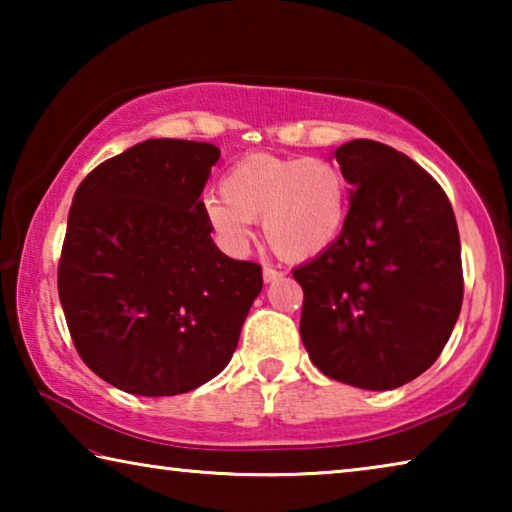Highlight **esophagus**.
Listing matches in <instances>:
<instances>
[{"instance_id":"34e87169","label":"esophagus","mask_w":512,"mask_h":512,"mask_svg":"<svg viewBox=\"0 0 512 512\" xmlns=\"http://www.w3.org/2000/svg\"><path fill=\"white\" fill-rule=\"evenodd\" d=\"M262 275H264V282H266V284H268V282H275V280H282V277H284V273L277 271V268H273V266H264Z\"/></svg>"}]
</instances>
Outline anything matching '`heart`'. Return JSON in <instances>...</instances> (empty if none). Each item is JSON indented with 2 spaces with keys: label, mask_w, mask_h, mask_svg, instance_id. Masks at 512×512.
<instances>
[{
  "label": "heart",
  "mask_w": 512,
  "mask_h": 512,
  "mask_svg": "<svg viewBox=\"0 0 512 512\" xmlns=\"http://www.w3.org/2000/svg\"><path fill=\"white\" fill-rule=\"evenodd\" d=\"M221 194L203 198V216L235 253L250 244V223L262 219L277 255L309 262L332 250L348 223V180L332 160L250 153L225 171Z\"/></svg>",
  "instance_id": "b5f03b06"
}]
</instances>
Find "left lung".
Segmentation results:
<instances>
[{"instance_id": "1", "label": "left lung", "mask_w": 512, "mask_h": 512, "mask_svg": "<svg viewBox=\"0 0 512 512\" xmlns=\"http://www.w3.org/2000/svg\"><path fill=\"white\" fill-rule=\"evenodd\" d=\"M350 189L332 250L293 268L305 293L300 336L323 375L391 391L440 357L461 314L456 216L409 155L372 140L334 151Z\"/></svg>"}]
</instances>
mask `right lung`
<instances>
[{
  "mask_svg": "<svg viewBox=\"0 0 512 512\" xmlns=\"http://www.w3.org/2000/svg\"><path fill=\"white\" fill-rule=\"evenodd\" d=\"M221 151L146 140L101 162L69 207L58 296L72 341L119 391L164 397L219 375L262 291V266L223 255L203 216Z\"/></svg>",
  "mask_w": 512,
  "mask_h": 512,
  "instance_id": "add662e5",
  "label": "right lung"
}]
</instances>
